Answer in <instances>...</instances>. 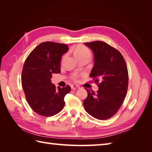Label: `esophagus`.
<instances>
[{
    "instance_id": "obj_1",
    "label": "esophagus",
    "mask_w": 152,
    "mask_h": 152,
    "mask_svg": "<svg viewBox=\"0 0 152 152\" xmlns=\"http://www.w3.org/2000/svg\"><path fill=\"white\" fill-rule=\"evenodd\" d=\"M78 88H79V86L77 85H75V84H72V85H71V88L72 90H76Z\"/></svg>"
}]
</instances>
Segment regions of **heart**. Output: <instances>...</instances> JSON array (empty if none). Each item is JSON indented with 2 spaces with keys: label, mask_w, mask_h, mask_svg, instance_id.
<instances>
[{
  "label": "heart",
  "mask_w": 152,
  "mask_h": 152,
  "mask_svg": "<svg viewBox=\"0 0 152 152\" xmlns=\"http://www.w3.org/2000/svg\"><path fill=\"white\" fill-rule=\"evenodd\" d=\"M74 55L76 58L80 57V56H89V57H91V53L90 50L85 46L80 45L77 47L74 51Z\"/></svg>",
  "instance_id": "heart-1"
}]
</instances>
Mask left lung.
Instances as JSON below:
<instances>
[{
  "instance_id": "8db88e82",
  "label": "left lung",
  "mask_w": 152,
  "mask_h": 152,
  "mask_svg": "<svg viewBox=\"0 0 152 152\" xmlns=\"http://www.w3.org/2000/svg\"><path fill=\"white\" fill-rule=\"evenodd\" d=\"M94 54V66L90 77L99 86L96 92L86 88L83 102L86 111L94 118L106 120L121 106L127 94L129 76L125 61L119 51L101 41L85 43Z\"/></svg>"
}]
</instances>
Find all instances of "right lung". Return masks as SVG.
I'll list each match as a JSON object with an SVG mask.
<instances>
[{
  "instance_id": "1",
  "label": "right lung",
  "mask_w": 152,
  "mask_h": 152,
  "mask_svg": "<svg viewBox=\"0 0 152 152\" xmlns=\"http://www.w3.org/2000/svg\"><path fill=\"white\" fill-rule=\"evenodd\" d=\"M68 50V46L63 43L43 42L30 53L25 61L22 86L27 102L38 115L53 116L64 108V97L70 92V86L56 88L51 78L53 74L60 73L61 56Z\"/></svg>"
}]
</instances>
